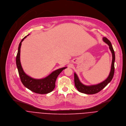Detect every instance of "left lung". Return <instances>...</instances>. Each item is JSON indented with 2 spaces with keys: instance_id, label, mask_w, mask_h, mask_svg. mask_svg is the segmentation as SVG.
<instances>
[{
  "instance_id": "obj_1",
  "label": "left lung",
  "mask_w": 126,
  "mask_h": 126,
  "mask_svg": "<svg viewBox=\"0 0 126 126\" xmlns=\"http://www.w3.org/2000/svg\"><path fill=\"white\" fill-rule=\"evenodd\" d=\"M103 41L105 43L108 45L109 47V48L112 54V64H111V70H110L109 76L104 81L99 84H97L96 85H85L82 84L80 81L77 74L75 73H74V80L75 86L76 87L78 90L81 93H83L87 94H93L97 93L101 91L102 89H103L105 86H106L112 80L113 78L114 74V70H115V67H114V63L115 60V52L110 41L107 38L103 37Z\"/></svg>"
}]
</instances>
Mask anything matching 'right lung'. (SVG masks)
Listing matches in <instances>:
<instances>
[{
    "mask_svg": "<svg viewBox=\"0 0 126 126\" xmlns=\"http://www.w3.org/2000/svg\"><path fill=\"white\" fill-rule=\"evenodd\" d=\"M29 35L25 36L20 42L16 56V63L18 73L23 84L31 91L38 94H47L52 92L55 87V82L60 73L66 67H62L52 72L47 77L42 79H34L25 73L20 63V48L23 41Z\"/></svg>",
    "mask_w": 126,
    "mask_h": 126,
    "instance_id": "add662e5",
    "label": "right lung"
}]
</instances>
